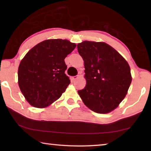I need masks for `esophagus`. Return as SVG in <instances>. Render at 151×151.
<instances>
[{
	"instance_id": "obj_1",
	"label": "esophagus",
	"mask_w": 151,
	"mask_h": 151,
	"mask_svg": "<svg viewBox=\"0 0 151 151\" xmlns=\"http://www.w3.org/2000/svg\"><path fill=\"white\" fill-rule=\"evenodd\" d=\"M78 75H76V76H72V77H71V80H72L73 81H75L76 79H77L78 78Z\"/></svg>"
}]
</instances>
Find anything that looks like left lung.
<instances>
[{
  "instance_id": "8db88e82",
  "label": "left lung",
  "mask_w": 151,
  "mask_h": 151,
  "mask_svg": "<svg viewBox=\"0 0 151 151\" xmlns=\"http://www.w3.org/2000/svg\"><path fill=\"white\" fill-rule=\"evenodd\" d=\"M85 64V87L78 93L85 105L97 113L118 106L131 85V68L124 58L104 42L83 41L77 45Z\"/></svg>"
}]
</instances>
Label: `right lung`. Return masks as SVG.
<instances>
[{"label": "right lung", "mask_w": 151, "mask_h": 151, "mask_svg": "<svg viewBox=\"0 0 151 151\" xmlns=\"http://www.w3.org/2000/svg\"><path fill=\"white\" fill-rule=\"evenodd\" d=\"M75 47L68 40H46L25 55L18 70L19 85L32 106H49L65 91L70 81L65 73V58Z\"/></svg>", "instance_id": "right-lung-1"}]
</instances>
